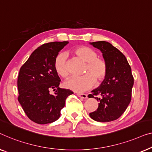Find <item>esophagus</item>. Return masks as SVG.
<instances>
[{"label": "esophagus", "mask_w": 152, "mask_h": 152, "mask_svg": "<svg viewBox=\"0 0 152 152\" xmlns=\"http://www.w3.org/2000/svg\"><path fill=\"white\" fill-rule=\"evenodd\" d=\"M77 96L79 97L82 98H84V99H86L87 98V94H80V93H78L77 94Z\"/></svg>", "instance_id": "esophagus-1"}]
</instances>
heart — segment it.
<instances>
[{"label": "heart", "mask_w": 152, "mask_h": 152, "mask_svg": "<svg viewBox=\"0 0 152 152\" xmlns=\"http://www.w3.org/2000/svg\"><path fill=\"white\" fill-rule=\"evenodd\" d=\"M74 54L86 63L84 76L72 77L64 83L67 89L76 92H83L91 88L97 83H100L106 78L108 72L107 64L104 59L98 57V53L90 48L80 46L74 50ZM67 56L64 52H60L55 57L54 67L56 73L63 78L69 75L67 65Z\"/></svg>", "instance_id": "heart-1"}]
</instances>
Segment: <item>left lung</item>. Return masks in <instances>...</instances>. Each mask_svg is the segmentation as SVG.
Listing matches in <instances>:
<instances>
[{
    "label": "left lung",
    "mask_w": 152,
    "mask_h": 152,
    "mask_svg": "<svg viewBox=\"0 0 152 152\" xmlns=\"http://www.w3.org/2000/svg\"><path fill=\"white\" fill-rule=\"evenodd\" d=\"M102 54L108 72L106 78L97 88L91 91L89 98L100 94L101 99L95 97L98 107L89 116L98 122H110L118 119L130 103L134 78L132 69L126 57L118 49L107 41L89 42Z\"/></svg>",
    "instance_id": "1"
}]
</instances>
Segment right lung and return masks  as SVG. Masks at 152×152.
<instances>
[{
    "label": "right lung",
    "mask_w": 152,
    "mask_h": 152,
    "mask_svg": "<svg viewBox=\"0 0 152 152\" xmlns=\"http://www.w3.org/2000/svg\"><path fill=\"white\" fill-rule=\"evenodd\" d=\"M68 41L43 44L31 53L21 67L18 77V102L27 117L38 124L57 121L65 100L74 94L59 87L60 79L54 67L55 57ZM54 89V95L49 91Z\"/></svg>",
    "instance_id": "right-lung-1"
}]
</instances>
